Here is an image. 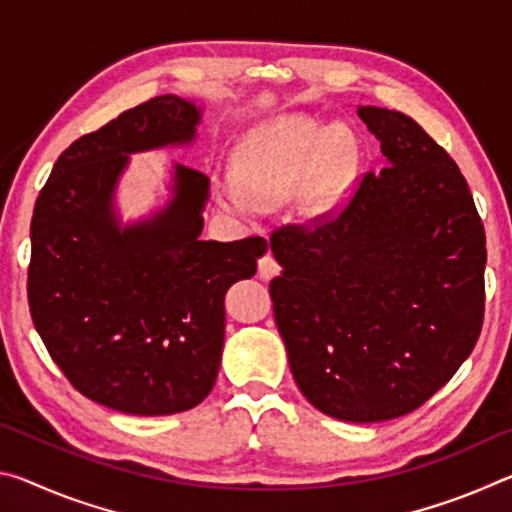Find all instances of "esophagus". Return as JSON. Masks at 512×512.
I'll use <instances>...</instances> for the list:
<instances>
[{"label":"esophagus","mask_w":512,"mask_h":512,"mask_svg":"<svg viewBox=\"0 0 512 512\" xmlns=\"http://www.w3.org/2000/svg\"><path fill=\"white\" fill-rule=\"evenodd\" d=\"M277 273H280V264L275 262V257L271 255V250H268V253H264L262 257H259L257 275L262 277V280H271V277H275Z\"/></svg>","instance_id":"34e87169"}]
</instances>
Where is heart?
Listing matches in <instances>:
<instances>
[{"label": "heart", "mask_w": 512, "mask_h": 512, "mask_svg": "<svg viewBox=\"0 0 512 512\" xmlns=\"http://www.w3.org/2000/svg\"><path fill=\"white\" fill-rule=\"evenodd\" d=\"M357 149L348 131L305 117L273 119L250 131L235 151L236 180H221L216 194L225 210L257 219L296 189L307 219L334 212L348 192Z\"/></svg>", "instance_id": "1"}]
</instances>
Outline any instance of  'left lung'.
Listing matches in <instances>:
<instances>
[{
	"label": "left lung",
	"mask_w": 512,
	"mask_h": 512,
	"mask_svg": "<svg viewBox=\"0 0 512 512\" xmlns=\"http://www.w3.org/2000/svg\"><path fill=\"white\" fill-rule=\"evenodd\" d=\"M386 167L339 212L271 237L273 316L302 395L345 422L418 409L470 357L485 232L461 169L404 112L361 106Z\"/></svg>",
	"instance_id": "8db88e82"
}]
</instances>
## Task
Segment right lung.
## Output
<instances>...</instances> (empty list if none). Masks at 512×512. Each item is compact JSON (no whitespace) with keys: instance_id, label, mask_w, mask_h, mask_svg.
Instances as JSON below:
<instances>
[{"instance_id":"obj_1","label":"right lung","mask_w":512,"mask_h":512,"mask_svg":"<svg viewBox=\"0 0 512 512\" xmlns=\"http://www.w3.org/2000/svg\"><path fill=\"white\" fill-rule=\"evenodd\" d=\"M201 108L176 94L121 112L60 153L31 219L29 309L76 391L131 415L194 409L221 366L232 284L257 271L262 237L201 241L210 178L173 167L171 201L121 225L128 155L194 142Z\"/></svg>"}]
</instances>
